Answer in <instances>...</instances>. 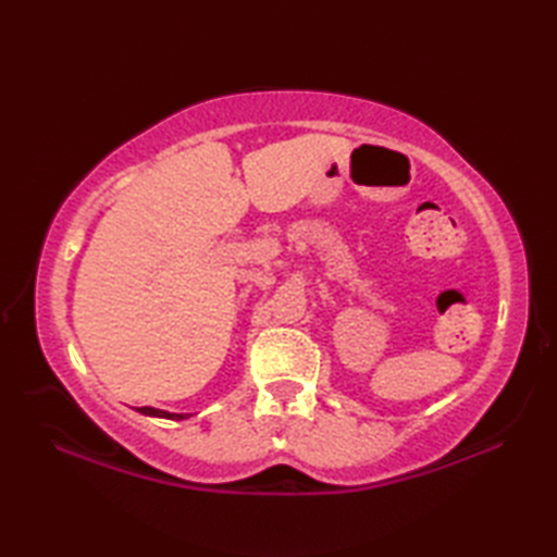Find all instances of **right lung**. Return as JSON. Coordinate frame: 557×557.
<instances>
[{"label":"right lung","instance_id":"obj_1","mask_svg":"<svg viewBox=\"0 0 557 557\" xmlns=\"http://www.w3.org/2000/svg\"><path fill=\"white\" fill-rule=\"evenodd\" d=\"M136 411L146 413V417H160V419H174V421H180V419H186V417H188V413H170V411L152 409V407H138Z\"/></svg>","mask_w":557,"mask_h":557}]
</instances>
